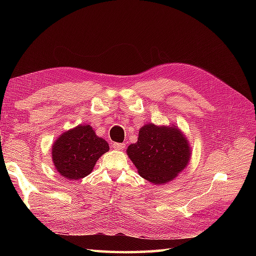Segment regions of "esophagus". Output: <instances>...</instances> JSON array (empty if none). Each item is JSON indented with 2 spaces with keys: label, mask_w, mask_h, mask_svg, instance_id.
<instances>
[{
  "label": "esophagus",
  "mask_w": 256,
  "mask_h": 256,
  "mask_svg": "<svg viewBox=\"0 0 256 256\" xmlns=\"http://www.w3.org/2000/svg\"><path fill=\"white\" fill-rule=\"evenodd\" d=\"M124 148H125V144H123V143H114L113 144L114 150H124Z\"/></svg>",
  "instance_id": "1"
}]
</instances>
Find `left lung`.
Wrapping results in <instances>:
<instances>
[{
  "mask_svg": "<svg viewBox=\"0 0 256 256\" xmlns=\"http://www.w3.org/2000/svg\"><path fill=\"white\" fill-rule=\"evenodd\" d=\"M140 177L155 184L172 180L189 162L192 148L176 125L153 123L140 128L138 142L126 150Z\"/></svg>",
  "mask_w": 256,
  "mask_h": 256,
  "instance_id": "obj_1",
  "label": "left lung"
}]
</instances>
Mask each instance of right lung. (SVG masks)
Returning a JSON list of instances; mask_svg holds the SVG:
<instances>
[{"label": "right lung", "mask_w": 256, "mask_h": 256, "mask_svg": "<svg viewBox=\"0 0 256 256\" xmlns=\"http://www.w3.org/2000/svg\"><path fill=\"white\" fill-rule=\"evenodd\" d=\"M108 150V144L96 136L90 125H78L62 133L52 144L54 165L68 180H78L88 176L96 162Z\"/></svg>", "instance_id": "obj_1"}]
</instances>
